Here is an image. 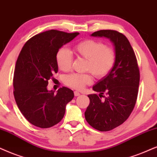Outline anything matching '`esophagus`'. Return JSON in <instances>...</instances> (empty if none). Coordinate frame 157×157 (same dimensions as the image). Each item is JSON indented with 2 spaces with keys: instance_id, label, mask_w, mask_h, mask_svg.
Returning a JSON list of instances; mask_svg holds the SVG:
<instances>
[{
  "instance_id": "34e87169",
  "label": "esophagus",
  "mask_w": 157,
  "mask_h": 157,
  "mask_svg": "<svg viewBox=\"0 0 157 157\" xmlns=\"http://www.w3.org/2000/svg\"><path fill=\"white\" fill-rule=\"evenodd\" d=\"M74 94H75V96H80V93H79L78 91H75V92H74Z\"/></svg>"
}]
</instances>
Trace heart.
<instances>
[{"instance_id":"obj_1","label":"heart","mask_w":157,"mask_h":157,"mask_svg":"<svg viewBox=\"0 0 157 157\" xmlns=\"http://www.w3.org/2000/svg\"><path fill=\"white\" fill-rule=\"evenodd\" d=\"M74 51L78 56L86 59L85 70L90 72L96 78L101 79L109 74L116 61V53L112 48L93 39L80 41L74 46ZM73 56L68 49L62 48L56 53V63L62 71L71 69ZM64 83L70 88L81 90L85 85L93 82V75L90 72L79 74L72 73L65 75Z\"/></svg>"}]
</instances>
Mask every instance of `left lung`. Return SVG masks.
I'll return each instance as SVG.
<instances>
[{
	"label": "left lung",
	"instance_id": "obj_1",
	"mask_svg": "<svg viewBox=\"0 0 157 157\" xmlns=\"http://www.w3.org/2000/svg\"><path fill=\"white\" fill-rule=\"evenodd\" d=\"M91 36L109 38L114 46L115 64L109 74L101 79L93 90L100 93L88 95L90 104L85 120L99 131H109L125 122L136 105L140 72L134 51L128 38L116 30L104 29ZM106 93V97L103 96ZM101 97H104L102 100Z\"/></svg>",
	"mask_w": 157,
	"mask_h": 157
}]
</instances>
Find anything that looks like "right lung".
<instances>
[{
    "mask_svg": "<svg viewBox=\"0 0 157 157\" xmlns=\"http://www.w3.org/2000/svg\"><path fill=\"white\" fill-rule=\"evenodd\" d=\"M79 33L45 31L27 41L21 49L13 76V96L21 114L33 125L48 128L64 117L66 105L74 98L66 87L56 94L48 90V80L58 72L56 53Z\"/></svg>",
    "mask_w": 157,
    "mask_h": 157,
    "instance_id": "add662e5",
    "label": "right lung"
}]
</instances>
